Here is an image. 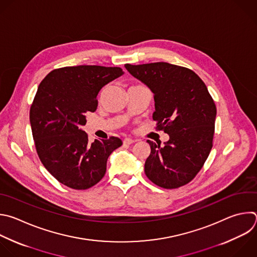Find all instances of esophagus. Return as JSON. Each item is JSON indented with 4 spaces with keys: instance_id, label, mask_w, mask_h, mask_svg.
Here are the masks:
<instances>
[{
    "instance_id": "34e87169",
    "label": "esophagus",
    "mask_w": 257,
    "mask_h": 257,
    "mask_svg": "<svg viewBox=\"0 0 257 257\" xmlns=\"http://www.w3.org/2000/svg\"><path fill=\"white\" fill-rule=\"evenodd\" d=\"M123 143H124L125 145H130V144L134 143V140L131 139V138H125L124 141H123Z\"/></svg>"
}]
</instances>
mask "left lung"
I'll return each mask as SVG.
<instances>
[{"label":"left lung","instance_id":"obj_1","mask_svg":"<svg viewBox=\"0 0 257 257\" xmlns=\"http://www.w3.org/2000/svg\"><path fill=\"white\" fill-rule=\"evenodd\" d=\"M125 67L153 93L156 129L169 135L162 147L147 140L151 151L144 165L146 177L163 189L187 185L213 146L217 110L205 82L193 70L167 62Z\"/></svg>","mask_w":257,"mask_h":257}]
</instances>
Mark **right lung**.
I'll use <instances>...</instances> for the list:
<instances>
[{"mask_svg": "<svg viewBox=\"0 0 257 257\" xmlns=\"http://www.w3.org/2000/svg\"><path fill=\"white\" fill-rule=\"evenodd\" d=\"M124 73L120 67L77 65L57 68L40 82L30 109L37 154L62 185L87 190L105 176L110 154L122 145L118 137L89 141L81 127L98 107V94Z\"/></svg>", "mask_w": 257, "mask_h": 257, "instance_id": "1", "label": "right lung"}]
</instances>
